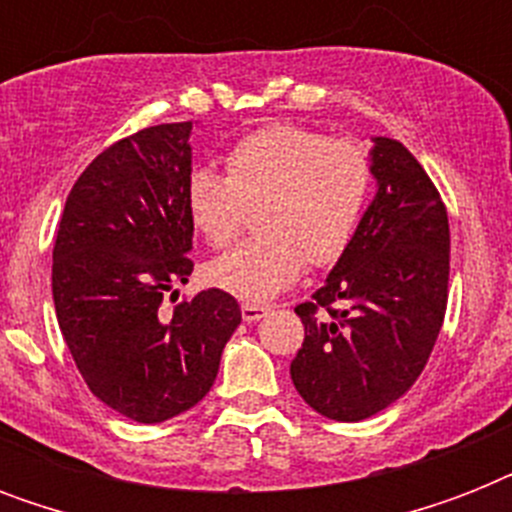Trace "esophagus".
Instances as JSON below:
<instances>
[{
	"label": "esophagus",
	"mask_w": 512,
	"mask_h": 512,
	"mask_svg": "<svg viewBox=\"0 0 512 512\" xmlns=\"http://www.w3.org/2000/svg\"><path fill=\"white\" fill-rule=\"evenodd\" d=\"M268 311H271L268 305H257V303L241 305V316H244V321H260Z\"/></svg>",
	"instance_id": "esophagus-1"
}]
</instances>
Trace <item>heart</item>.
Returning <instances> with one entry per match:
<instances>
[{
  "label": "heart",
  "instance_id": "1",
  "mask_svg": "<svg viewBox=\"0 0 512 512\" xmlns=\"http://www.w3.org/2000/svg\"><path fill=\"white\" fill-rule=\"evenodd\" d=\"M225 167L228 175L193 170L185 207L196 231L217 249L236 241L247 209L260 207V239L207 265L212 287L247 303L292 287L305 263H337L372 191V162L361 143L297 124L249 132L231 148Z\"/></svg>",
  "mask_w": 512,
  "mask_h": 512
}]
</instances>
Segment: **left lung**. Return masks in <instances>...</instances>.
I'll return each mask as SVG.
<instances>
[{"instance_id":"8db88e82","label":"left lung","mask_w":512,"mask_h":512,"mask_svg":"<svg viewBox=\"0 0 512 512\" xmlns=\"http://www.w3.org/2000/svg\"><path fill=\"white\" fill-rule=\"evenodd\" d=\"M377 193L311 303L289 374L305 404L337 422L388 409L420 377L449 297V217L398 140L372 138Z\"/></svg>"}]
</instances>
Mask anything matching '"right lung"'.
Returning <instances> with one entry per match:
<instances>
[{
	"instance_id": "add662e5",
	"label": "right lung",
	"mask_w": 512,
	"mask_h": 512,
	"mask_svg": "<svg viewBox=\"0 0 512 512\" xmlns=\"http://www.w3.org/2000/svg\"><path fill=\"white\" fill-rule=\"evenodd\" d=\"M191 130L156 124L95 156L68 193L52 249V300L76 369L103 404L143 425L207 396L241 324L223 289L162 308L193 271Z\"/></svg>"
}]
</instances>
